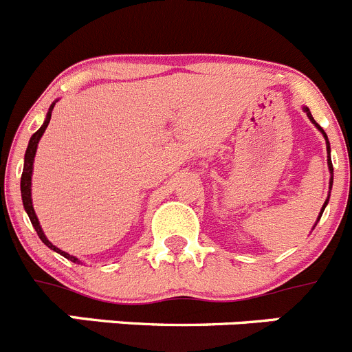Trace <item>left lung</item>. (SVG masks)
Returning a JSON list of instances; mask_svg holds the SVG:
<instances>
[{
    "label": "left lung",
    "instance_id": "8db88e82",
    "mask_svg": "<svg viewBox=\"0 0 352 352\" xmlns=\"http://www.w3.org/2000/svg\"><path fill=\"white\" fill-rule=\"evenodd\" d=\"M304 111H305V113H307V116H309V120H311V121H313V123H314V124H316V126H318V128H320V130H321V133H323V135H324V139H327V133H324V131H323V128H321V126H320V124H318V123H316V121H314V118H313V116H311L309 109H307V107H304ZM327 146H328V168H330V172H331V173H333V166H331V161H330V144H328V139H327ZM331 182H333V177H331V180H330V186H331ZM327 203H328V199H327V201H324L323 208H321V213H323V210H324V206H327ZM321 213H320V217H321Z\"/></svg>",
    "mask_w": 352,
    "mask_h": 352
}]
</instances>
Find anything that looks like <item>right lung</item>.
Segmentation results:
<instances>
[{
  "label": "right lung",
  "instance_id": "add662e5",
  "mask_svg": "<svg viewBox=\"0 0 352 352\" xmlns=\"http://www.w3.org/2000/svg\"><path fill=\"white\" fill-rule=\"evenodd\" d=\"M54 106H55V102L50 106V109H48V114H47V120H45V123H43L41 128H39V130L36 131L34 135L31 137V140H29L28 151H25L24 170H22V179H21L22 201H24V208H25V212H28L29 219H31L32 228H34L36 232H38L39 239H41V241L45 243V245H47L48 248H52V250H54V252H57V254L64 255V257L69 258V261H71V262H78V264H80V261H78L76 257H72V255H69V254H65V252L58 250L57 246H54L50 241H48L47 236H45V232L41 231V226H39L38 217H36L34 208H32V201H31V175H32V163H34V154H36V149H38L39 139H41V135H43V133H45V130H47L48 123H50V118H52V111H54Z\"/></svg>",
  "mask_w": 352,
  "mask_h": 352
}]
</instances>
